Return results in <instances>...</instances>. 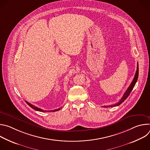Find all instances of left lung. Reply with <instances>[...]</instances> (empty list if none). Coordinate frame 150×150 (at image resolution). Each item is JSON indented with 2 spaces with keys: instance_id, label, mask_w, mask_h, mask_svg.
<instances>
[{
  "instance_id": "obj_1",
  "label": "left lung",
  "mask_w": 150,
  "mask_h": 150,
  "mask_svg": "<svg viewBox=\"0 0 150 150\" xmlns=\"http://www.w3.org/2000/svg\"><path fill=\"white\" fill-rule=\"evenodd\" d=\"M138 74H139V68H138V63L137 64V71H136V73H135V76L134 78V79L132 81V82H131V83L130 84L129 87H128V88L127 89V90L125 91V94H123V97H122V98L120 99V100L115 104H113V105H106V106H104V108H112V107H115V106H117L119 105H120V104H122L127 98V97L129 96V95L130 94L131 92L132 91V90H133L135 85L137 81V79H138Z\"/></svg>"
}]
</instances>
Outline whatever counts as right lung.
Returning <instances> with one entry per match:
<instances>
[{
    "label": "right lung",
    "mask_w": 150,
    "mask_h": 150,
    "mask_svg": "<svg viewBox=\"0 0 150 150\" xmlns=\"http://www.w3.org/2000/svg\"><path fill=\"white\" fill-rule=\"evenodd\" d=\"M27 103V104L28 105H30L31 108H32V109H33L34 110H37V111H38V112H56V111H58V110H60V108L59 109H55V110H42L41 109H40V108H38L37 107H35V106H34V105H33V104H30V103H28V102H27V101H25Z\"/></svg>",
    "instance_id": "1"
}]
</instances>
